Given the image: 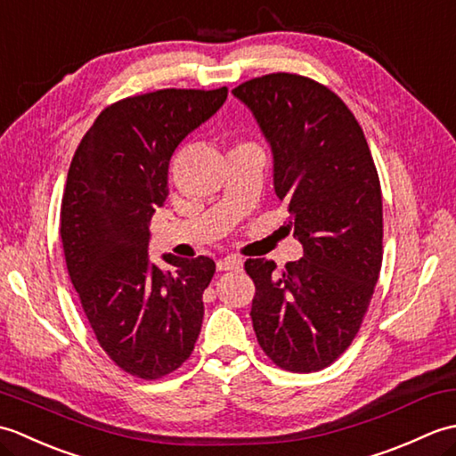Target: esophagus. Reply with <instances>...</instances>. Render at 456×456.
Segmentation results:
<instances>
[{
  "label": "esophagus",
  "instance_id": "34e87169",
  "mask_svg": "<svg viewBox=\"0 0 456 456\" xmlns=\"http://www.w3.org/2000/svg\"><path fill=\"white\" fill-rule=\"evenodd\" d=\"M217 268L219 270H240L243 268V258L239 256H225L217 260Z\"/></svg>",
  "mask_w": 456,
  "mask_h": 456
}]
</instances>
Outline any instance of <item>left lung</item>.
I'll return each mask as SVG.
<instances>
[{
  "label": "left lung",
  "instance_id": "8db88e82",
  "mask_svg": "<svg viewBox=\"0 0 456 456\" xmlns=\"http://www.w3.org/2000/svg\"><path fill=\"white\" fill-rule=\"evenodd\" d=\"M274 159V190L288 203L304 256L276 270L248 258L253 327L266 356L315 372L353 343L382 266V191L351 110L325 86L266 74L237 86Z\"/></svg>",
  "mask_w": 456,
  "mask_h": 456
}]
</instances>
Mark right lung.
Instances as JSON below:
<instances>
[{"mask_svg":"<svg viewBox=\"0 0 456 456\" xmlns=\"http://www.w3.org/2000/svg\"><path fill=\"white\" fill-rule=\"evenodd\" d=\"M219 90H159L105 108L74 152L61 209L66 268L111 361L157 380L188 361L216 263L164 255L151 263L149 223L168 196L172 152L217 113Z\"/></svg>","mask_w":456,"mask_h":456,"instance_id":"1","label":"right lung"}]
</instances>
